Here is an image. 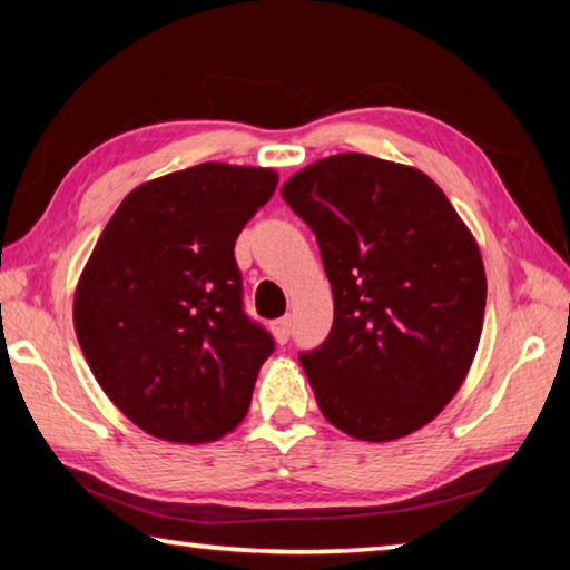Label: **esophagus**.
<instances>
[{
    "instance_id": "1",
    "label": "esophagus",
    "mask_w": 570,
    "mask_h": 570,
    "mask_svg": "<svg viewBox=\"0 0 570 570\" xmlns=\"http://www.w3.org/2000/svg\"><path fill=\"white\" fill-rule=\"evenodd\" d=\"M272 330H274L276 342L278 344H286L288 336H292V316H282V320H276L272 324Z\"/></svg>"
}]
</instances>
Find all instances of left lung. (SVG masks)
Listing matches in <instances>:
<instances>
[{"label":"left lung","mask_w":570,"mask_h":570,"mask_svg":"<svg viewBox=\"0 0 570 570\" xmlns=\"http://www.w3.org/2000/svg\"><path fill=\"white\" fill-rule=\"evenodd\" d=\"M282 198L314 230L334 324L298 354L320 410L370 442L420 430L475 356L485 268L475 238L422 170L342 153L298 170Z\"/></svg>","instance_id":"8db88e82"}]
</instances>
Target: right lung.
<instances>
[{
	"mask_svg": "<svg viewBox=\"0 0 570 570\" xmlns=\"http://www.w3.org/2000/svg\"><path fill=\"white\" fill-rule=\"evenodd\" d=\"M268 168L200 163L135 188L75 294V332L125 417L210 442L246 417L274 336L244 308L236 238L274 196Z\"/></svg>",
	"mask_w": 570,
	"mask_h": 570,
	"instance_id": "right-lung-1",
	"label": "right lung"
}]
</instances>
